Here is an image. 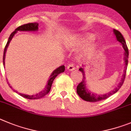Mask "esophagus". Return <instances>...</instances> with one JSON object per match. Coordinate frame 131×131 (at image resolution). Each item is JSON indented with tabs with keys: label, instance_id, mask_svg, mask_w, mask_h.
<instances>
[{
	"label": "esophagus",
	"instance_id": "obj_1",
	"mask_svg": "<svg viewBox=\"0 0 131 131\" xmlns=\"http://www.w3.org/2000/svg\"><path fill=\"white\" fill-rule=\"evenodd\" d=\"M67 68H68V70L72 71V70H74L75 69V67H74V65L72 63H70V64H69L67 66Z\"/></svg>",
	"mask_w": 131,
	"mask_h": 131
}]
</instances>
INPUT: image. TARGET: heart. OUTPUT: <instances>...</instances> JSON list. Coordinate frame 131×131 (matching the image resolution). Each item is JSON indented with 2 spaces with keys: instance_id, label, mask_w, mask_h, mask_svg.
Listing matches in <instances>:
<instances>
[{
  "instance_id": "heart-1",
  "label": "heart",
  "mask_w": 131,
  "mask_h": 131,
  "mask_svg": "<svg viewBox=\"0 0 131 131\" xmlns=\"http://www.w3.org/2000/svg\"><path fill=\"white\" fill-rule=\"evenodd\" d=\"M95 39V35L93 34H86L82 36H76L72 38L67 43V46L69 48L74 49L76 48H81L86 46L87 44ZM99 49L97 43H91L88 46L84 51H83V55L84 57H91L93 56Z\"/></svg>"
}]
</instances>
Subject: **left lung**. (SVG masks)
Listing matches in <instances>:
<instances>
[{
  "label": "left lung",
  "instance_id": "1",
  "mask_svg": "<svg viewBox=\"0 0 131 131\" xmlns=\"http://www.w3.org/2000/svg\"><path fill=\"white\" fill-rule=\"evenodd\" d=\"M114 33L115 35V37L117 38V40L120 43L122 44L123 48L125 50L124 53V61H125V70L124 74H123L122 78L121 80V82H119V85H117V88H115L114 90L112 91L109 92L107 94H104V95H96L95 93H92L91 92L88 91V89L86 88V81H85V72L83 70V68H80L79 69L80 71L82 72V75H83V79L82 81L77 86V93L80 98H82V99L84 100L85 101H88V102H97V101H102V100L106 99L109 96H112L113 94L115 93L116 92L118 91L119 88H121L122 85H123V82H124L125 78V74H126V70H127V65H128V58H129V50H128V48L126 44V42L124 38H123V35H121V33L118 30L114 29Z\"/></svg>",
  "mask_w": 131,
  "mask_h": 131
}]
</instances>
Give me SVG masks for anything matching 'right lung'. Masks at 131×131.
Here are the masks:
<instances>
[{"instance_id": "right-lung-1", "label": "right lung", "mask_w": 131, "mask_h": 131, "mask_svg": "<svg viewBox=\"0 0 131 131\" xmlns=\"http://www.w3.org/2000/svg\"><path fill=\"white\" fill-rule=\"evenodd\" d=\"M38 23H27V24L23 25L21 26H19V27H18L16 30L13 32L10 35L9 38H8V42H7L5 48H4V55H3V64H4V65L5 64V61H4V60H5V55H6V52L7 48H8V45H9L10 41H11V40L12 39V38L14 37L15 34H16L17 31H36V30H38ZM64 69H65V67H64V65L60 66L59 67L56 68V69L53 72L52 74H51V76H50L49 79L48 81V83H47L45 88L43 89V90H42V91H40V93H38L36 94V95H25V94L19 93H18L17 91L14 90V89H13V90H14V92H16V93H18L19 95H21V96H23V97L24 98H26V99H40V98H42L43 96L46 95L50 91V90H51V85H52L54 79L56 78V76H58L59 74L63 72L64 71ZM8 85H10V84H8ZM10 87L11 88H12L11 86H10Z\"/></svg>"}]
</instances>
